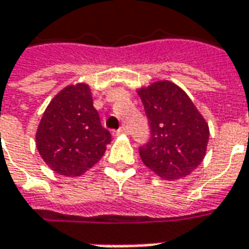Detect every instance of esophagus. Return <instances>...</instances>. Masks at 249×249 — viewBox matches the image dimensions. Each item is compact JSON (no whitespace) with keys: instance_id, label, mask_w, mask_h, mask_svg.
I'll list each match as a JSON object with an SVG mask.
<instances>
[{"instance_id":"obj_1","label":"esophagus","mask_w":249,"mask_h":249,"mask_svg":"<svg viewBox=\"0 0 249 249\" xmlns=\"http://www.w3.org/2000/svg\"><path fill=\"white\" fill-rule=\"evenodd\" d=\"M126 133H128V129H126L125 126H121L120 129L116 131V135H126Z\"/></svg>"}]
</instances>
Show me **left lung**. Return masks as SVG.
<instances>
[{
  "instance_id": "1",
  "label": "left lung",
  "mask_w": 249,
  "mask_h": 249,
  "mask_svg": "<svg viewBox=\"0 0 249 249\" xmlns=\"http://www.w3.org/2000/svg\"><path fill=\"white\" fill-rule=\"evenodd\" d=\"M151 138L139 147L143 163L165 180L191 174L207 150L209 125L189 96L173 83H153L140 89Z\"/></svg>"
}]
</instances>
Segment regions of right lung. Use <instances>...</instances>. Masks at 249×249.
Here are the masks:
<instances>
[{
    "mask_svg": "<svg viewBox=\"0 0 249 249\" xmlns=\"http://www.w3.org/2000/svg\"><path fill=\"white\" fill-rule=\"evenodd\" d=\"M40 157L55 173L77 177L95 165L111 142L92 106L87 84L68 86L54 96L36 131Z\"/></svg>",
    "mask_w": 249,
    "mask_h": 249,
    "instance_id": "add662e5",
    "label": "right lung"
}]
</instances>
